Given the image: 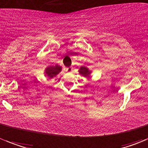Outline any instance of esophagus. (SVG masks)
Wrapping results in <instances>:
<instances>
[{
    "mask_svg": "<svg viewBox=\"0 0 148 148\" xmlns=\"http://www.w3.org/2000/svg\"><path fill=\"white\" fill-rule=\"evenodd\" d=\"M72 71H73V68L71 67V66L66 68V71H67V72H71Z\"/></svg>",
    "mask_w": 148,
    "mask_h": 148,
    "instance_id": "1",
    "label": "esophagus"
}]
</instances>
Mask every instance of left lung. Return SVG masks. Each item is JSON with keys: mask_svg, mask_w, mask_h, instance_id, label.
<instances>
[{"mask_svg": "<svg viewBox=\"0 0 148 148\" xmlns=\"http://www.w3.org/2000/svg\"><path fill=\"white\" fill-rule=\"evenodd\" d=\"M79 73L82 76H83V77L89 78L90 75L91 74V71H90V70L88 69V68H87L86 66H81V67L79 68Z\"/></svg>", "mask_w": 148, "mask_h": 148, "instance_id": "left-lung-1", "label": "left lung"}]
</instances>
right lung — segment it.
Returning <instances> with one entry per match:
<instances>
[{
    "mask_svg": "<svg viewBox=\"0 0 148 148\" xmlns=\"http://www.w3.org/2000/svg\"><path fill=\"white\" fill-rule=\"evenodd\" d=\"M62 67L58 65L55 66H49L47 67L45 70V77H47L49 79H52L58 74L61 71Z\"/></svg>",
    "mask_w": 148,
    "mask_h": 148,
    "instance_id": "add662e5",
    "label": "right lung"
}]
</instances>
